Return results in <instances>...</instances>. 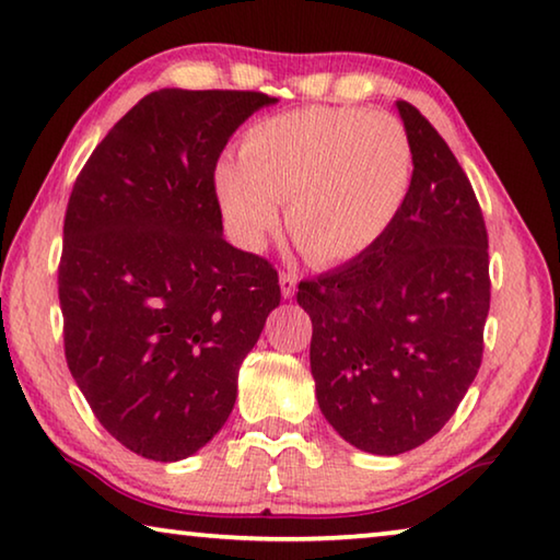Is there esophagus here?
I'll return each instance as SVG.
<instances>
[{
    "instance_id": "34e87169",
    "label": "esophagus",
    "mask_w": 560,
    "mask_h": 560,
    "mask_svg": "<svg viewBox=\"0 0 560 560\" xmlns=\"http://www.w3.org/2000/svg\"><path fill=\"white\" fill-rule=\"evenodd\" d=\"M298 275L295 272H290V270H282L280 272V290H282V298H292L295 295V290H298Z\"/></svg>"
}]
</instances>
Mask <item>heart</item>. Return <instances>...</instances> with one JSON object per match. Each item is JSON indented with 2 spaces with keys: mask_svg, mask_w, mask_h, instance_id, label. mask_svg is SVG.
I'll return each instance as SVG.
<instances>
[{
  "mask_svg": "<svg viewBox=\"0 0 560 560\" xmlns=\"http://www.w3.org/2000/svg\"><path fill=\"white\" fill-rule=\"evenodd\" d=\"M415 149L401 121L357 106H310L260 118L241 161H218L213 188L237 243L260 250L280 223L313 265L370 253L407 206Z\"/></svg>",
  "mask_w": 560,
  "mask_h": 560,
  "instance_id": "heart-1",
  "label": "heart"
}]
</instances>
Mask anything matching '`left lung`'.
<instances>
[{
    "instance_id": "left-lung-1",
    "label": "left lung",
    "mask_w": 560,
    "mask_h": 560,
    "mask_svg": "<svg viewBox=\"0 0 560 560\" xmlns=\"http://www.w3.org/2000/svg\"><path fill=\"white\" fill-rule=\"evenodd\" d=\"M397 108L415 149L407 206L370 253L298 285L319 409L345 442L382 456L452 419L481 366L491 302L471 183L436 128L407 101Z\"/></svg>"
}]
</instances>
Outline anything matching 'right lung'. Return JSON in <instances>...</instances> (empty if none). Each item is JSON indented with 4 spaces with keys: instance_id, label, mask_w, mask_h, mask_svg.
<instances>
[{
    "instance_id": "right-lung-1",
    "label": "right lung",
    "mask_w": 560,
    "mask_h": 560,
    "mask_svg": "<svg viewBox=\"0 0 560 560\" xmlns=\"http://www.w3.org/2000/svg\"><path fill=\"white\" fill-rule=\"evenodd\" d=\"M278 98L161 89L81 168L63 215V354L101 427L153 462L196 454L231 417L237 370L280 305L278 270L223 237L213 173Z\"/></svg>"
}]
</instances>
